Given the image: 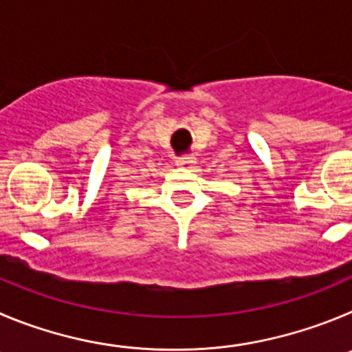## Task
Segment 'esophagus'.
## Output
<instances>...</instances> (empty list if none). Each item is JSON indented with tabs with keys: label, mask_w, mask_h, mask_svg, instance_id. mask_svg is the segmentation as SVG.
I'll return each instance as SVG.
<instances>
[{
	"label": "esophagus",
	"mask_w": 352,
	"mask_h": 352,
	"mask_svg": "<svg viewBox=\"0 0 352 352\" xmlns=\"http://www.w3.org/2000/svg\"><path fill=\"white\" fill-rule=\"evenodd\" d=\"M177 166L179 168H184V170H191L192 166H195L196 160L192 156H182V157H177Z\"/></svg>",
	"instance_id": "esophagus-1"
}]
</instances>
